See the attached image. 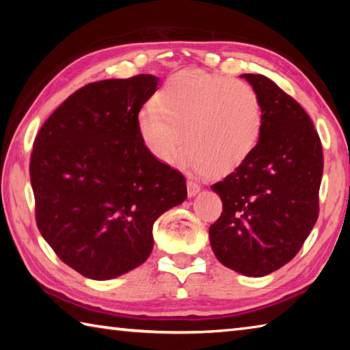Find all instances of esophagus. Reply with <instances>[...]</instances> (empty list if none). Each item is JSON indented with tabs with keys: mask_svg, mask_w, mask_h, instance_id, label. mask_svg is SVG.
Here are the masks:
<instances>
[{
	"mask_svg": "<svg viewBox=\"0 0 350 350\" xmlns=\"http://www.w3.org/2000/svg\"><path fill=\"white\" fill-rule=\"evenodd\" d=\"M187 191H188V196L193 198V196H196V194L200 191V187L198 185L196 182L188 180L187 182Z\"/></svg>",
	"mask_w": 350,
	"mask_h": 350,
	"instance_id": "obj_1",
	"label": "esophagus"
}]
</instances>
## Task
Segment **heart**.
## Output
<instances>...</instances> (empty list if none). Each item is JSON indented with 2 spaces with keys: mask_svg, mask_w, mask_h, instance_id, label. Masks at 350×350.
Returning a JSON list of instances; mask_svg holds the SVG:
<instances>
[{
  "mask_svg": "<svg viewBox=\"0 0 350 350\" xmlns=\"http://www.w3.org/2000/svg\"><path fill=\"white\" fill-rule=\"evenodd\" d=\"M262 122V105L253 86L189 69L170 77L156 106L139 112L137 131L146 151L161 163H174L185 146L189 167L219 177L252 156Z\"/></svg>",
  "mask_w": 350,
  "mask_h": 350,
  "instance_id": "b5f03b06",
  "label": "heart"
}]
</instances>
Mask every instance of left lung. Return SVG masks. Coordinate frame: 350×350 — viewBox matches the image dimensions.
Instances as JSON below:
<instances>
[{
    "mask_svg": "<svg viewBox=\"0 0 350 350\" xmlns=\"http://www.w3.org/2000/svg\"><path fill=\"white\" fill-rule=\"evenodd\" d=\"M262 105V133L252 156L211 185L222 215L210 227L219 262L265 276L292 260L318 219L323 146L307 112L260 74L241 75Z\"/></svg>",
    "mask_w": 350,
    "mask_h": 350,
    "instance_id": "1",
    "label": "left lung"
}]
</instances>
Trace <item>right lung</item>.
Returning a JSON list of instances; mask_svg holds the SVG:
<instances>
[{"instance_id": "1", "label": "right lung", "mask_w": 350, "mask_h": 350, "mask_svg": "<svg viewBox=\"0 0 350 350\" xmlns=\"http://www.w3.org/2000/svg\"><path fill=\"white\" fill-rule=\"evenodd\" d=\"M157 83L140 74L83 86L35 137L38 230L64 264L91 280L144 264L156 219L187 198L185 177L156 161L139 137L137 116Z\"/></svg>"}]
</instances>
